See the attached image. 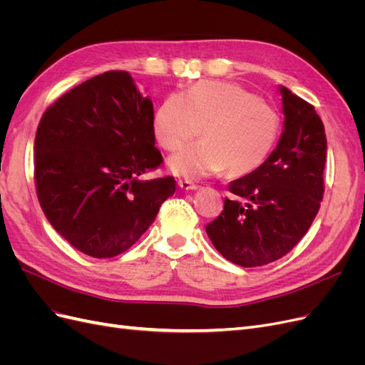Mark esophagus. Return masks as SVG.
<instances>
[{
    "instance_id": "obj_1",
    "label": "esophagus",
    "mask_w": 365,
    "mask_h": 365,
    "mask_svg": "<svg viewBox=\"0 0 365 365\" xmlns=\"http://www.w3.org/2000/svg\"><path fill=\"white\" fill-rule=\"evenodd\" d=\"M178 187L181 190H197V185L190 182V181H185V180H180L178 181Z\"/></svg>"
}]
</instances>
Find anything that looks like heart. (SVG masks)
Listing matches in <instances>:
<instances>
[{
  "instance_id": "1",
  "label": "heart",
  "mask_w": 365,
  "mask_h": 365,
  "mask_svg": "<svg viewBox=\"0 0 365 365\" xmlns=\"http://www.w3.org/2000/svg\"><path fill=\"white\" fill-rule=\"evenodd\" d=\"M204 138L168 160L169 170L185 180H201L227 169L247 175L267 161L280 135L277 109L242 88L201 81L182 94L168 96L153 117V134L165 150L180 149L201 132Z\"/></svg>"
}]
</instances>
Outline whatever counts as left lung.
I'll list each match as a JSON object with an SVG mask.
<instances>
[{"label":"left lung","mask_w":365,"mask_h":365,"mask_svg":"<svg viewBox=\"0 0 365 365\" xmlns=\"http://www.w3.org/2000/svg\"><path fill=\"white\" fill-rule=\"evenodd\" d=\"M283 130L260 168L230 182L224 212L205 225L222 256L252 268L288 254L307 233L323 201L327 140L315 108L279 85Z\"/></svg>","instance_id":"obj_1"}]
</instances>
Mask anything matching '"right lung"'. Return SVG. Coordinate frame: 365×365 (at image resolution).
Instances as JSON below:
<instances>
[{"mask_svg": "<svg viewBox=\"0 0 365 365\" xmlns=\"http://www.w3.org/2000/svg\"><path fill=\"white\" fill-rule=\"evenodd\" d=\"M153 105L128 71L91 77L43 113L35 138L36 193L51 227L86 256L129 250L175 193L161 164Z\"/></svg>", "mask_w": 365, "mask_h": 365, "instance_id": "1", "label": "right lung"}]
</instances>
